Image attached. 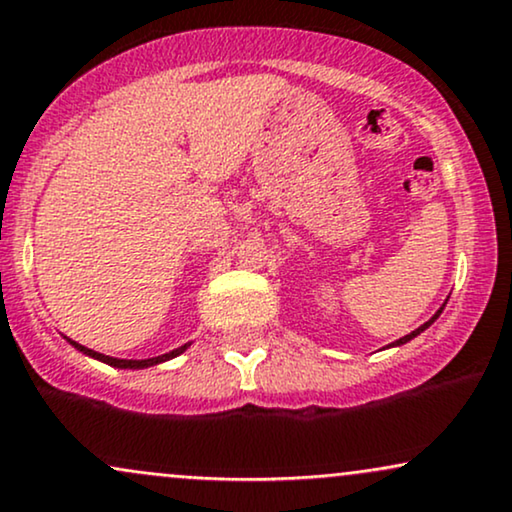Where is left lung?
<instances>
[{"label": "left lung", "instance_id": "left-lung-1", "mask_svg": "<svg viewBox=\"0 0 512 512\" xmlns=\"http://www.w3.org/2000/svg\"><path fill=\"white\" fill-rule=\"evenodd\" d=\"M441 310H443V307H441ZM441 310H439V312H436V315H434L432 319H429V322H427V324H422V326H420V329H415V331H412V334H408V336L398 338V341H396V343H393V346H403V343H408V341H410V338H415L417 334H422V331H424V329H427V326H432V324H434V319L441 315Z\"/></svg>", "mask_w": 512, "mask_h": 512}]
</instances>
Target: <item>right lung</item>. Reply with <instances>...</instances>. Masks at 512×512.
<instances>
[{
	"label": "right lung",
	"instance_id": "right-lung-1",
	"mask_svg": "<svg viewBox=\"0 0 512 512\" xmlns=\"http://www.w3.org/2000/svg\"><path fill=\"white\" fill-rule=\"evenodd\" d=\"M71 346H76V348L80 350V353H85V355H90V357H97V360L107 362V365H112V367H121V369H140V367H152V365H159V362H166V360H171V357L181 355L183 350L188 348V346H181V348L171 350V353H166V355L150 357V360H119V357H109V355L95 353V350H90V348L80 346V343H76V341H71Z\"/></svg>",
	"mask_w": 512,
	"mask_h": 512
}]
</instances>
